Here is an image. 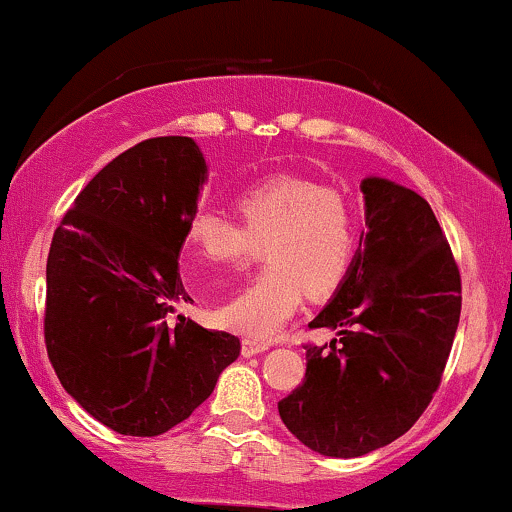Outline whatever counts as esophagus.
Returning a JSON list of instances; mask_svg holds the SVG:
<instances>
[{
	"label": "esophagus",
	"mask_w": 512,
	"mask_h": 512,
	"mask_svg": "<svg viewBox=\"0 0 512 512\" xmlns=\"http://www.w3.org/2000/svg\"><path fill=\"white\" fill-rule=\"evenodd\" d=\"M267 349H269V342H257V339H243V346H240L243 356H257Z\"/></svg>",
	"instance_id": "1"
}]
</instances>
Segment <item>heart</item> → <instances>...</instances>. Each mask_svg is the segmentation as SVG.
Returning a JSON list of instances; mask_svg holds the SVG:
<instances>
[{
	"label": "heart",
	"mask_w": 512,
	"mask_h": 512,
	"mask_svg": "<svg viewBox=\"0 0 512 512\" xmlns=\"http://www.w3.org/2000/svg\"><path fill=\"white\" fill-rule=\"evenodd\" d=\"M238 211L243 223L197 209L187 221V245L209 267H236L264 248L269 264L216 308V320L248 339H269L298 313L305 291L325 296L349 274L358 248L356 214L339 192L291 175L245 190Z\"/></svg>",
	"instance_id": "b5f03b06"
}]
</instances>
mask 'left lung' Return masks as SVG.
<instances>
[{
  "label": "left lung",
  "instance_id": "obj_1",
  "mask_svg": "<svg viewBox=\"0 0 512 512\" xmlns=\"http://www.w3.org/2000/svg\"><path fill=\"white\" fill-rule=\"evenodd\" d=\"M366 226L349 274L310 327L303 383L279 402L286 428L327 457H361L416 424L448 363L462 281L440 223L421 195L385 178L361 182Z\"/></svg>",
  "mask_w": 512,
  "mask_h": 512
}]
</instances>
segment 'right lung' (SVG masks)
I'll return each mask as SVG.
<instances>
[{
	"label": "right lung",
	"instance_id": "right-lung-1",
	"mask_svg": "<svg viewBox=\"0 0 512 512\" xmlns=\"http://www.w3.org/2000/svg\"><path fill=\"white\" fill-rule=\"evenodd\" d=\"M207 161L190 137L139 142L64 214L48 255L45 346L64 390L122 436H161L214 392L240 339L178 315Z\"/></svg>",
	"mask_w": 512,
	"mask_h": 512
}]
</instances>
